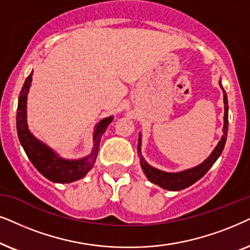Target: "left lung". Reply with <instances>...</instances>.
Returning a JSON list of instances; mask_svg holds the SVG:
<instances>
[{
	"mask_svg": "<svg viewBox=\"0 0 250 250\" xmlns=\"http://www.w3.org/2000/svg\"><path fill=\"white\" fill-rule=\"evenodd\" d=\"M219 85H221V88L223 89V92H224L225 112H224V127H223V136H222V139L218 143V145L216 146V148L214 149V152L210 154V156H209L206 161L202 162L201 165H199L198 167H194L182 172H175V174H169V172L161 171L159 170V169L151 167V166H149L141 155V135H139L138 152H139V155H141V166L143 170L145 172L146 177H147L152 183L161 186L162 188L170 189V191H179V189L188 188L189 185L194 184V183L199 181L201 177H204L206 172L212 167V165L215 164L216 160H217L219 158V155L222 154L226 143V137H228L229 106H228V96H226L224 88L222 86L221 81H219Z\"/></svg>",
	"mask_w": 250,
	"mask_h": 250,
	"instance_id": "left-lung-1",
	"label": "left lung"
}]
</instances>
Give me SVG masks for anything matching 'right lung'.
I'll use <instances>...</instances> for the list:
<instances>
[{
  "instance_id": "obj_1",
  "label": "right lung",
  "mask_w": 250,
  "mask_h": 250,
  "mask_svg": "<svg viewBox=\"0 0 250 250\" xmlns=\"http://www.w3.org/2000/svg\"><path fill=\"white\" fill-rule=\"evenodd\" d=\"M33 72L28 75L22 85V89L19 95L18 109H17V131L21 144L24 147L28 159L34 165V167L44 176L45 178L55 183H71L84 177L92 166L95 165L96 158L98 154L99 142L106 128L113 121V116L102 120L96 127L94 141V151L89 156L81 160H62L58 158L49 147L39 142L27 128L26 122V103H27L28 89L31 86Z\"/></svg>"
}]
</instances>
